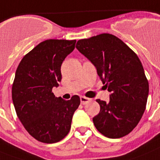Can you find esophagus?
<instances>
[{"label": "esophagus", "mask_w": 160, "mask_h": 160, "mask_svg": "<svg viewBox=\"0 0 160 160\" xmlns=\"http://www.w3.org/2000/svg\"><path fill=\"white\" fill-rule=\"evenodd\" d=\"M80 101H81L82 104L85 105L87 104L88 102H90L91 98H86V97H82V96L81 98H80Z\"/></svg>", "instance_id": "1"}]
</instances>
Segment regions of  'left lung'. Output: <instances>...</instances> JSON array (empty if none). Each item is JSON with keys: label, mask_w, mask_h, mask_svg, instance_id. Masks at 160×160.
<instances>
[{"label": "left lung", "mask_w": 160, "mask_h": 160, "mask_svg": "<svg viewBox=\"0 0 160 160\" xmlns=\"http://www.w3.org/2000/svg\"><path fill=\"white\" fill-rule=\"evenodd\" d=\"M76 48L95 66L111 92L109 102L97 100L101 110L92 118L95 127L112 139L128 135L142 117L149 95V82L140 60L113 34L80 39Z\"/></svg>", "instance_id": "8db88e82"}]
</instances>
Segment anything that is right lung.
<instances>
[{
	"label": "right lung",
	"instance_id": "1",
	"mask_svg": "<svg viewBox=\"0 0 160 160\" xmlns=\"http://www.w3.org/2000/svg\"><path fill=\"white\" fill-rule=\"evenodd\" d=\"M76 40L48 39L22 58L15 72L12 100L25 130L40 142L56 143L68 134L80 98H56L53 88L61 82V65L75 48Z\"/></svg>",
	"mask_w": 160,
	"mask_h": 160
}]
</instances>
